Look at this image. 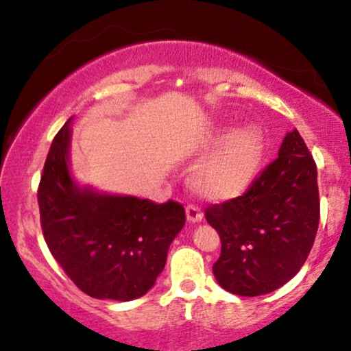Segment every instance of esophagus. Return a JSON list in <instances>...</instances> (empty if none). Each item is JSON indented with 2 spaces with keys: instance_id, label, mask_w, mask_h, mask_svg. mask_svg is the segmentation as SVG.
<instances>
[{
  "instance_id": "obj_1",
  "label": "esophagus",
  "mask_w": 351,
  "mask_h": 351,
  "mask_svg": "<svg viewBox=\"0 0 351 351\" xmlns=\"http://www.w3.org/2000/svg\"><path fill=\"white\" fill-rule=\"evenodd\" d=\"M186 217L189 223H199V221L203 219V213H201V209L198 206H195V204H188Z\"/></svg>"
}]
</instances>
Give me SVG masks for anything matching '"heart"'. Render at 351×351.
Instances as JSON below:
<instances>
[{
    "instance_id": "heart-1",
    "label": "heart",
    "mask_w": 351,
    "mask_h": 351,
    "mask_svg": "<svg viewBox=\"0 0 351 351\" xmlns=\"http://www.w3.org/2000/svg\"><path fill=\"white\" fill-rule=\"evenodd\" d=\"M209 147L216 148L196 165L189 176L193 189L211 201L239 196L252 183L263 162V132L247 125L231 134V128L223 127L211 136Z\"/></svg>"
}]
</instances>
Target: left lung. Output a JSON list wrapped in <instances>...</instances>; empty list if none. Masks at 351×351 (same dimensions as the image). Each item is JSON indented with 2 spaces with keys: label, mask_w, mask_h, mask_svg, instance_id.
Segmentation results:
<instances>
[{
  "label": "left lung",
  "mask_w": 351,
  "mask_h": 351,
  "mask_svg": "<svg viewBox=\"0 0 351 351\" xmlns=\"http://www.w3.org/2000/svg\"><path fill=\"white\" fill-rule=\"evenodd\" d=\"M206 221L221 237L217 284L243 297L282 287L307 261L320 219L317 165L297 130L243 196L211 204Z\"/></svg>",
  "instance_id": "8db88e82"
}]
</instances>
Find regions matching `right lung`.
Wrapping results in <instances>:
<instances>
[{"label": "right lung", "instance_id": "add662e5", "mask_svg": "<svg viewBox=\"0 0 351 351\" xmlns=\"http://www.w3.org/2000/svg\"><path fill=\"white\" fill-rule=\"evenodd\" d=\"M69 122L52 140L38 188L47 247L67 277L94 299L128 302L155 285L168 247L184 226L176 201L80 188L69 171Z\"/></svg>", "mask_w": 351, "mask_h": 351}]
</instances>
